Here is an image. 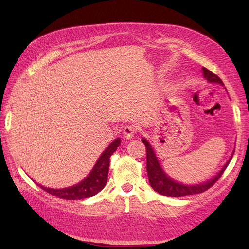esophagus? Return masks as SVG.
<instances>
[{"instance_id":"esophagus-1","label":"esophagus","mask_w":249,"mask_h":249,"mask_svg":"<svg viewBox=\"0 0 249 249\" xmlns=\"http://www.w3.org/2000/svg\"><path fill=\"white\" fill-rule=\"evenodd\" d=\"M137 133V126L134 124H127L124 127V136L126 139H131Z\"/></svg>"}]
</instances>
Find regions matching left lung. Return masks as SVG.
Wrapping results in <instances>:
<instances>
[{"label":"left lung","mask_w":249,"mask_h":249,"mask_svg":"<svg viewBox=\"0 0 249 249\" xmlns=\"http://www.w3.org/2000/svg\"><path fill=\"white\" fill-rule=\"evenodd\" d=\"M202 71H203V76H205V78L209 82H215V83H219V84H223L222 80L218 77L217 74L210 71L208 69H206V67H202ZM142 142L144 143L145 149H146V170H147L149 184L156 192L164 195V196H169V197H182V196H186V195L202 193L206 190L210 189V188L221 178V176L223 175V172L229 166V164L233 156L232 154L231 157L230 158V160L223 166V168L217 173L214 178L209 180V182L199 184V185H195V186H186V185L178 184L175 182V180H172L170 178H168L166 173L162 170L152 146L149 145V143L144 138L142 139Z\"/></svg>","instance_id":"obj_1"}]
</instances>
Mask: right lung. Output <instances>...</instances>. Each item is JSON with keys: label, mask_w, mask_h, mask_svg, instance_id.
Returning <instances> with one entry per match:
<instances>
[{"label": "right lung", "mask_w": 249, "mask_h": 249, "mask_svg": "<svg viewBox=\"0 0 249 249\" xmlns=\"http://www.w3.org/2000/svg\"><path fill=\"white\" fill-rule=\"evenodd\" d=\"M120 144V139L117 138L107 147L101 155L90 175L76 186L65 189H50L43 186H39L42 190L52 194L53 196L67 200H77L91 197L99 193L106 186L108 180L110 157L115 152Z\"/></svg>", "instance_id": "1"}]
</instances>
